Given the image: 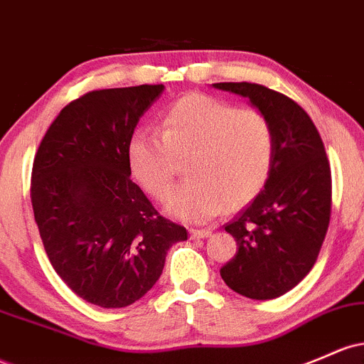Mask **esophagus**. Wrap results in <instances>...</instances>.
Instances as JSON below:
<instances>
[{"mask_svg":"<svg viewBox=\"0 0 364 364\" xmlns=\"http://www.w3.org/2000/svg\"><path fill=\"white\" fill-rule=\"evenodd\" d=\"M210 235H213V231L210 230H190V237L193 238V240H198V238H209Z\"/></svg>","mask_w":364,"mask_h":364,"instance_id":"esophagus-1","label":"esophagus"}]
</instances>
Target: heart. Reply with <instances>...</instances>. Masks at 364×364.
I'll return each instance as SVG.
<instances>
[{"mask_svg": "<svg viewBox=\"0 0 364 364\" xmlns=\"http://www.w3.org/2000/svg\"><path fill=\"white\" fill-rule=\"evenodd\" d=\"M277 136L262 110L238 109L226 100L190 93L164 115L159 134L136 133L127 145L133 178L162 200L185 162V183L171 191L166 209L179 219L202 223L252 202L274 164Z\"/></svg>", "mask_w": 364, "mask_h": 364, "instance_id": "heart-1", "label": "heart"}]
</instances>
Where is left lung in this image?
Segmentation results:
<instances>
[{
  "label": "left lung",
  "mask_w": 364,
  "mask_h": 364,
  "mask_svg": "<svg viewBox=\"0 0 364 364\" xmlns=\"http://www.w3.org/2000/svg\"><path fill=\"white\" fill-rule=\"evenodd\" d=\"M249 98L271 119L274 164L264 190L225 230L238 250L221 267L231 290L255 301L277 299L316 262L331 214V173L316 126L287 95L255 82H215Z\"/></svg>",
  "instance_id": "8db88e82"
}]
</instances>
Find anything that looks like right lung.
<instances>
[{
  "mask_svg": "<svg viewBox=\"0 0 364 364\" xmlns=\"http://www.w3.org/2000/svg\"><path fill=\"white\" fill-rule=\"evenodd\" d=\"M162 85L97 90L63 107L36 151L31 202L58 277L91 304L139 301L188 238L131 179L127 145Z\"/></svg>",
  "mask_w": 364,
  "mask_h": 364,
  "instance_id": "right-lung-1",
  "label": "right lung"
}]
</instances>
